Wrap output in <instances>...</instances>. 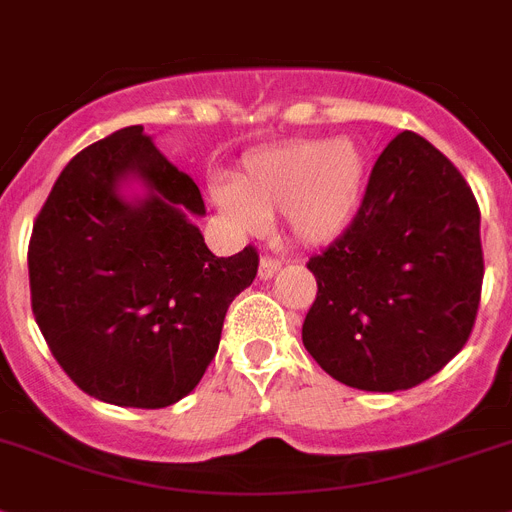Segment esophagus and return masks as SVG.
<instances>
[{"label": "esophagus", "mask_w": 512, "mask_h": 512, "mask_svg": "<svg viewBox=\"0 0 512 512\" xmlns=\"http://www.w3.org/2000/svg\"><path fill=\"white\" fill-rule=\"evenodd\" d=\"M281 270V260H276V257L265 255L263 260H260V268H257V276L263 278V281H268V278H273Z\"/></svg>", "instance_id": "1"}]
</instances>
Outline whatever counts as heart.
I'll list each match as a JSON object with an SVG mask.
<instances>
[{
	"label": "heart",
	"mask_w": 512,
	"mask_h": 512,
	"mask_svg": "<svg viewBox=\"0 0 512 512\" xmlns=\"http://www.w3.org/2000/svg\"><path fill=\"white\" fill-rule=\"evenodd\" d=\"M367 179L354 140H299L244 158L234 182L210 184V200L239 234H263L268 216H283L296 242L325 247L359 218Z\"/></svg>",
	"instance_id": "obj_1"
}]
</instances>
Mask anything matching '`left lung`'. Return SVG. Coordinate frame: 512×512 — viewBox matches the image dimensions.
I'll list each match as a JSON object with an SVG mask.
<instances>
[{"label": "left lung", "mask_w": 512, "mask_h": 512, "mask_svg": "<svg viewBox=\"0 0 512 512\" xmlns=\"http://www.w3.org/2000/svg\"><path fill=\"white\" fill-rule=\"evenodd\" d=\"M479 205L448 158L401 132L369 174L359 218L309 257L304 349L349 388L393 393L466 346L482 296Z\"/></svg>", "instance_id": "left-lung-1"}]
</instances>
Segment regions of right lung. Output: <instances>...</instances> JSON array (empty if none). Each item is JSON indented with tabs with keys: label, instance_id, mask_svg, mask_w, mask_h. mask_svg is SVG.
I'll use <instances>...</instances> for the list:
<instances>
[{
	"label": "right lung",
	"instance_id": "obj_1",
	"mask_svg": "<svg viewBox=\"0 0 512 512\" xmlns=\"http://www.w3.org/2000/svg\"><path fill=\"white\" fill-rule=\"evenodd\" d=\"M127 178L144 184L143 198L118 192ZM197 216H205L197 184L140 124L64 166L30 234V304L83 393L163 409L205 375L226 309L255 281L260 260L255 247L213 255Z\"/></svg>",
	"mask_w": 512,
	"mask_h": 512
}]
</instances>
